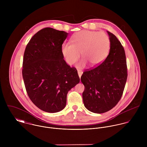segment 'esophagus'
<instances>
[{
	"label": "esophagus",
	"mask_w": 147,
	"mask_h": 147,
	"mask_svg": "<svg viewBox=\"0 0 147 147\" xmlns=\"http://www.w3.org/2000/svg\"><path fill=\"white\" fill-rule=\"evenodd\" d=\"M78 72L79 76V78H81V76H82V71H79V70H78Z\"/></svg>",
	"instance_id": "esophagus-1"
}]
</instances>
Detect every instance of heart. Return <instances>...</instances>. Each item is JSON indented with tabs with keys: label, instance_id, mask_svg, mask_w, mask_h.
Wrapping results in <instances>:
<instances>
[{
	"label": "heart",
	"instance_id": "heart-1",
	"mask_svg": "<svg viewBox=\"0 0 147 147\" xmlns=\"http://www.w3.org/2000/svg\"><path fill=\"white\" fill-rule=\"evenodd\" d=\"M71 43H64L62 52L66 62L70 65L76 63L80 57L83 60L78 64L83 68L86 63L95 67L102 63L108 55L110 42L105 33L92 30H82L71 38Z\"/></svg>",
	"mask_w": 147,
	"mask_h": 147
}]
</instances>
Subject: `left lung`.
Returning <instances> with one entry per match:
<instances>
[{
	"label": "left lung",
	"mask_w": 147,
	"mask_h": 147,
	"mask_svg": "<svg viewBox=\"0 0 147 147\" xmlns=\"http://www.w3.org/2000/svg\"><path fill=\"white\" fill-rule=\"evenodd\" d=\"M110 42L109 54L98 66L83 72L85 107L94 113L109 111L121 100L127 78L126 54L121 43L107 31Z\"/></svg>",
	"instance_id": "1"
}]
</instances>
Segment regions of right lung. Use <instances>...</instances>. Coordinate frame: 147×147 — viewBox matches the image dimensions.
<instances>
[{
	"instance_id": "1",
	"label": "right lung",
	"mask_w": 147,
	"mask_h": 147,
	"mask_svg": "<svg viewBox=\"0 0 147 147\" xmlns=\"http://www.w3.org/2000/svg\"><path fill=\"white\" fill-rule=\"evenodd\" d=\"M68 33L45 28L35 34L25 48L22 74L32 102L45 112L65 107L68 92L80 82L78 71L63 59V43Z\"/></svg>"
}]
</instances>
